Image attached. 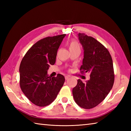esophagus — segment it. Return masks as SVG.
<instances>
[{"mask_svg":"<svg viewBox=\"0 0 131 131\" xmlns=\"http://www.w3.org/2000/svg\"><path fill=\"white\" fill-rule=\"evenodd\" d=\"M70 76H69V75H66V76H65V79H66V80H68V79H69V78H70Z\"/></svg>","mask_w":131,"mask_h":131,"instance_id":"esophagus-1","label":"esophagus"}]
</instances>
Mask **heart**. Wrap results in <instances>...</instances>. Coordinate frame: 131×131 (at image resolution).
<instances>
[{
    "mask_svg": "<svg viewBox=\"0 0 131 131\" xmlns=\"http://www.w3.org/2000/svg\"><path fill=\"white\" fill-rule=\"evenodd\" d=\"M69 48L70 49V51H74L76 49H80V47L79 43L75 40H71L69 43Z\"/></svg>",
    "mask_w": 131,
    "mask_h": 131,
    "instance_id": "b5f03b06",
    "label": "heart"
}]
</instances>
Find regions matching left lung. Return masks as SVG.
Returning <instances> with one entry per match:
<instances>
[{"mask_svg":"<svg viewBox=\"0 0 131 131\" xmlns=\"http://www.w3.org/2000/svg\"><path fill=\"white\" fill-rule=\"evenodd\" d=\"M78 37L84 49L80 70L91 74L85 83L78 80L73 94L80 107L90 109L100 104L112 90L114 82L113 60L108 50L94 38L84 33H79Z\"/></svg>","mask_w":131,"mask_h":131,"instance_id":"1","label":"left lung"}]
</instances>
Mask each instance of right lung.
<instances>
[{
    "mask_svg": "<svg viewBox=\"0 0 131 131\" xmlns=\"http://www.w3.org/2000/svg\"><path fill=\"white\" fill-rule=\"evenodd\" d=\"M66 34L48 37L39 40L26 52L19 66V85L30 101L38 106L51 104L65 82L58 74L51 78L47 74L50 65L56 62L57 50Z\"/></svg>",
    "mask_w": 131,
    "mask_h": 131,
    "instance_id": "add662e5",
    "label": "right lung"
}]
</instances>
